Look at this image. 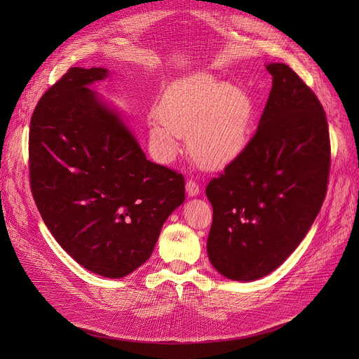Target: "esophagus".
Masks as SVG:
<instances>
[{"label":"esophagus","mask_w":359,"mask_h":359,"mask_svg":"<svg viewBox=\"0 0 359 359\" xmlns=\"http://www.w3.org/2000/svg\"><path fill=\"white\" fill-rule=\"evenodd\" d=\"M186 192L189 196H196L201 192V187L195 180H187L186 183Z\"/></svg>","instance_id":"34e87169"}]
</instances>
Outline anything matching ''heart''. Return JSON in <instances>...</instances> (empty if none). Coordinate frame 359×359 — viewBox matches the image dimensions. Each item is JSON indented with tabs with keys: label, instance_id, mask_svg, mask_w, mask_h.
Returning a JSON list of instances; mask_svg holds the SVG:
<instances>
[{
	"label": "heart",
	"instance_id": "1",
	"mask_svg": "<svg viewBox=\"0 0 359 359\" xmlns=\"http://www.w3.org/2000/svg\"><path fill=\"white\" fill-rule=\"evenodd\" d=\"M255 126V103L238 87L206 75L184 79L163 99L151 138L164 157H173L179 138H189V153L203 168L234 163L248 148Z\"/></svg>",
	"mask_w": 359,
	"mask_h": 359
}]
</instances>
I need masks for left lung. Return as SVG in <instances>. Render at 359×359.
<instances>
[{
  "instance_id": "obj_1",
  "label": "left lung",
  "mask_w": 359,
  "mask_h": 359,
  "mask_svg": "<svg viewBox=\"0 0 359 359\" xmlns=\"http://www.w3.org/2000/svg\"><path fill=\"white\" fill-rule=\"evenodd\" d=\"M272 90L244 153L206 186L214 218L206 243L225 278L255 280L298 248L322 208L330 172L325 109L285 64H269Z\"/></svg>"
}]
</instances>
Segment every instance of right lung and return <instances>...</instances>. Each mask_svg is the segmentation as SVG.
<instances>
[{"mask_svg": "<svg viewBox=\"0 0 359 359\" xmlns=\"http://www.w3.org/2000/svg\"><path fill=\"white\" fill-rule=\"evenodd\" d=\"M104 68H69L41 97L29 130L33 199L60 246L86 269L122 278L153 253L184 201V177L151 163L88 88Z\"/></svg>", "mask_w": 359, "mask_h": 359, "instance_id": "obj_1", "label": "right lung"}]
</instances>
